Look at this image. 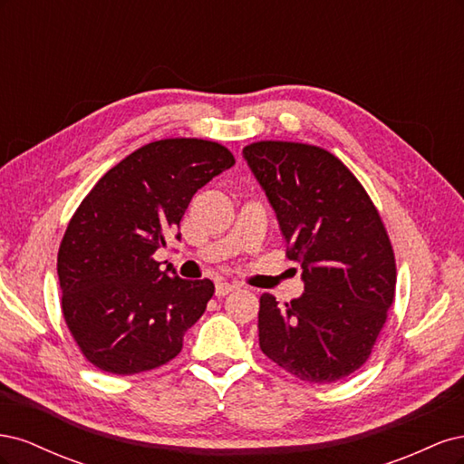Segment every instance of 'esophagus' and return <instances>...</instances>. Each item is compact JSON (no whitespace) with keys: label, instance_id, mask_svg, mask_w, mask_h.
I'll return each instance as SVG.
<instances>
[{"label":"esophagus","instance_id":"obj_1","mask_svg":"<svg viewBox=\"0 0 464 464\" xmlns=\"http://www.w3.org/2000/svg\"><path fill=\"white\" fill-rule=\"evenodd\" d=\"M236 288H237L236 285L227 283V280H220V283H217V286H215V292H217L218 298H224V296H227V294H230Z\"/></svg>","mask_w":464,"mask_h":464}]
</instances>
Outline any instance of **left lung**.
<instances>
[{"label": "left lung", "mask_w": 464, "mask_h": 464, "mask_svg": "<svg viewBox=\"0 0 464 464\" xmlns=\"http://www.w3.org/2000/svg\"><path fill=\"white\" fill-rule=\"evenodd\" d=\"M288 246L304 294L285 305L263 294L259 346L302 382L333 383L372 354L395 300L392 246L370 195L329 150L290 141L244 149Z\"/></svg>", "instance_id": "left-lung-1"}]
</instances>
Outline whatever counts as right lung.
Returning a JSON list of instances; mask_svg holds the SVG:
<instances>
[{"label":"right lung","instance_id":"obj_1","mask_svg":"<svg viewBox=\"0 0 464 464\" xmlns=\"http://www.w3.org/2000/svg\"><path fill=\"white\" fill-rule=\"evenodd\" d=\"M234 154L205 139H160L131 152L81 201L58 251L62 312L98 370L133 375L179 354L215 285L184 280L152 259L191 198L234 166Z\"/></svg>","mask_w":464,"mask_h":464}]
</instances>
